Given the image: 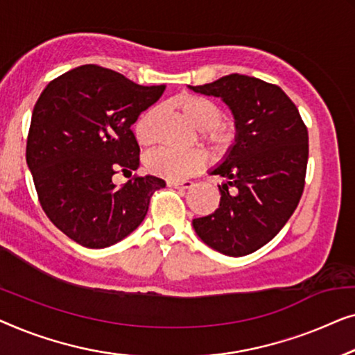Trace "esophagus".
<instances>
[{
  "instance_id": "obj_1",
  "label": "esophagus",
  "mask_w": 355,
  "mask_h": 355,
  "mask_svg": "<svg viewBox=\"0 0 355 355\" xmlns=\"http://www.w3.org/2000/svg\"><path fill=\"white\" fill-rule=\"evenodd\" d=\"M168 187L172 188H178V189H189L193 188V182H189V180H183V182H167Z\"/></svg>"
}]
</instances>
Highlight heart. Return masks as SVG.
<instances>
[{
    "label": "heart",
    "mask_w": 355,
    "mask_h": 355,
    "mask_svg": "<svg viewBox=\"0 0 355 355\" xmlns=\"http://www.w3.org/2000/svg\"><path fill=\"white\" fill-rule=\"evenodd\" d=\"M180 107L191 119L194 125L201 128L209 141L222 143L223 135L218 130L222 121V111L212 99L201 94H184L178 99ZM159 116V107H149L138 117L135 123V137L144 146L154 143L156 138V121ZM204 154L196 149L191 151H178L172 148H161L151 153L146 159L148 171L154 175L167 180H183L191 175L202 166Z\"/></svg>",
    "instance_id": "heart-1"
}]
</instances>
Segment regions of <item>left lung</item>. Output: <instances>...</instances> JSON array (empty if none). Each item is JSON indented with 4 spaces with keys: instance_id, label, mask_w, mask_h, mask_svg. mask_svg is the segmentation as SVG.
Listing matches in <instances>:
<instances>
[{
    "instance_id": "8db88e82",
    "label": "left lung",
    "mask_w": 355,
    "mask_h": 355,
    "mask_svg": "<svg viewBox=\"0 0 355 355\" xmlns=\"http://www.w3.org/2000/svg\"><path fill=\"white\" fill-rule=\"evenodd\" d=\"M220 98L234 119V143L209 171L218 184L216 212L193 220L209 248L230 257L248 256L270 239L293 216L302 196L309 135L297 107L277 85L230 73L189 87Z\"/></svg>"
}]
</instances>
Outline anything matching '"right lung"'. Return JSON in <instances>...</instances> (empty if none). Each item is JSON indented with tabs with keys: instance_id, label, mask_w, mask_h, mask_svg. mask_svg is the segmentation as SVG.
I'll return each mask as SVG.
<instances>
[{
	"instance_id": "right-lung-1",
	"label": "right lung",
	"mask_w": 355,
	"mask_h": 355,
	"mask_svg": "<svg viewBox=\"0 0 355 355\" xmlns=\"http://www.w3.org/2000/svg\"><path fill=\"white\" fill-rule=\"evenodd\" d=\"M164 89L88 64L54 78L40 94L27 166L49 220L82 246L122 241L144 220L151 194L166 187L154 175L135 177L122 188L112 182L117 171L139 167L132 125Z\"/></svg>"
}]
</instances>
